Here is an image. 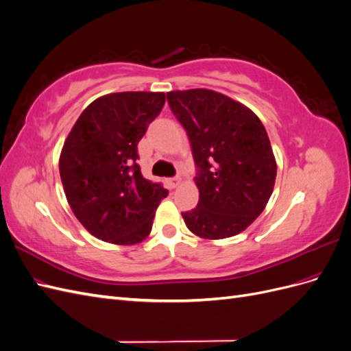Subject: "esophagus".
I'll return each instance as SVG.
<instances>
[{"label":"esophagus","mask_w":351,"mask_h":351,"mask_svg":"<svg viewBox=\"0 0 351 351\" xmlns=\"http://www.w3.org/2000/svg\"><path fill=\"white\" fill-rule=\"evenodd\" d=\"M180 182H182V178H180V177H171V178H168V184L171 186L173 189L177 187V186L180 184Z\"/></svg>","instance_id":"esophagus-1"}]
</instances>
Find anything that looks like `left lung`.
Segmentation results:
<instances>
[{
	"instance_id": "1",
	"label": "left lung",
	"mask_w": 351,
	"mask_h": 351,
	"mask_svg": "<svg viewBox=\"0 0 351 351\" xmlns=\"http://www.w3.org/2000/svg\"><path fill=\"white\" fill-rule=\"evenodd\" d=\"M184 127L197 168V206L182 212L193 234L217 240L246 230L272 195L277 162L267 130L253 111L208 89L167 93Z\"/></svg>"
}]
</instances>
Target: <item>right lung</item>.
<instances>
[{"instance_id": "right-lung-1", "label": "right lung", "mask_w": 351, "mask_h": 351, "mask_svg": "<svg viewBox=\"0 0 351 351\" xmlns=\"http://www.w3.org/2000/svg\"><path fill=\"white\" fill-rule=\"evenodd\" d=\"M164 104L162 92L105 95L80 114L62 146L60 176L69 205L102 241L141 243L168 195L137 164V143Z\"/></svg>"}]
</instances>
